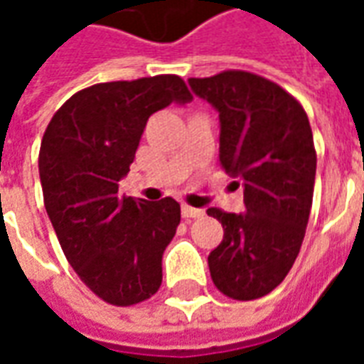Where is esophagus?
<instances>
[{"instance_id": "1", "label": "esophagus", "mask_w": 364, "mask_h": 364, "mask_svg": "<svg viewBox=\"0 0 364 364\" xmlns=\"http://www.w3.org/2000/svg\"><path fill=\"white\" fill-rule=\"evenodd\" d=\"M181 214H183V218H200V216L205 214V210H200V208H193V206L189 205H183Z\"/></svg>"}]
</instances>
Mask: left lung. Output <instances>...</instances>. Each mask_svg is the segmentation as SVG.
<instances>
[{
  "label": "left lung",
  "mask_w": 364,
  "mask_h": 364,
  "mask_svg": "<svg viewBox=\"0 0 364 364\" xmlns=\"http://www.w3.org/2000/svg\"><path fill=\"white\" fill-rule=\"evenodd\" d=\"M193 93L220 114V164L244 185L245 213L208 208L224 240L208 255L216 289L255 300L289 274L304 240L316 179L306 111L279 83L244 70L191 77Z\"/></svg>",
  "instance_id": "1"
}]
</instances>
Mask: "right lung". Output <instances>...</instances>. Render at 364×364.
<instances>
[{"instance_id": "1", "label": "right lung", "mask_w": 364, "mask_h": 364, "mask_svg": "<svg viewBox=\"0 0 364 364\" xmlns=\"http://www.w3.org/2000/svg\"><path fill=\"white\" fill-rule=\"evenodd\" d=\"M193 95L179 75L95 83L54 112L44 130L38 173L44 206L77 277L112 306L158 292L161 255L181 222L171 197H120L151 114Z\"/></svg>"}]
</instances>
